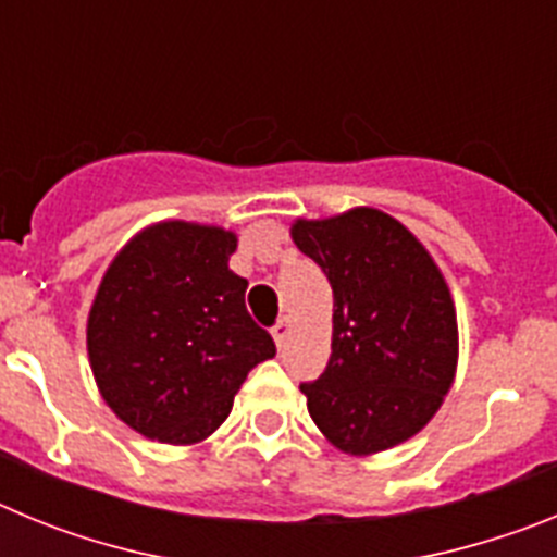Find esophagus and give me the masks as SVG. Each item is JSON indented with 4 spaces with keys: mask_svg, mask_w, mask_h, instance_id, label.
I'll return each mask as SVG.
<instances>
[{
    "mask_svg": "<svg viewBox=\"0 0 557 557\" xmlns=\"http://www.w3.org/2000/svg\"><path fill=\"white\" fill-rule=\"evenodd\" d=\"M289 329H293V323H289V318H282V321H278L273 329H270V332H273L275 346H278V348L284 346V339L289 337Z\"/></svg>",
    "mask_w": 557,
    "mask_h": 557,
    "instance_id": "1",
    "label": "esophagus"
}]
</instances>
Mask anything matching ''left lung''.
<instances>
[{
    "instance_id": "1",
    "label": "left lung",
    "mask_w": 557,
    "mask_h": 557,
    "mask_svg": "<svg viewBox=\"0 0 557 557\" xmlns=\"http://www.w3.org/2000/svg\"><path fill=\"white\" fill-rule=\"evenodd\" d=\"M293 239L334 293L326 371L301 393L346 455H376L424 430L457 368L449 287L426 248L379 209L295 220Z\"/></svg>"
}]
</instances>
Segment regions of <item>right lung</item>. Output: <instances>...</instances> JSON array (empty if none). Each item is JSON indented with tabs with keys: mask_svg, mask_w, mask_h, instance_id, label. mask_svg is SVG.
<instances>
[{
	"mask_svg": "<svg viewBox=\"0 0 557 557\" xmlns=\"http://www.w3.org/2000/svg\"><path fill=\"white\" fill-rule=\"evenodd\" d=\"M236 236L170 220L136 234L102 275L88 312V359L106 405L139 435L198 444L228 418L250 368L275 343L228 270Z\"/></svg>",
	"mask_w": 557,
	"mask_h": 557,
	"instance_id": "1",
	"label": "right lung"
}]
</instances>
